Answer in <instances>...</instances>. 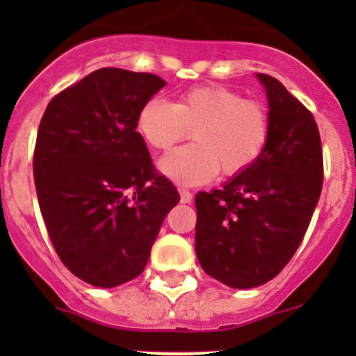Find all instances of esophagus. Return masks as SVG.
<instances>
[{
    "instance_id": "1",
    "label": "esophagus",
    "mask_w": 356,
    "mask_h": 356,
    "mask_svg": "<svg viewBox=\"0 0 356 356\" xmlns=\"http://www.w3.org/2000/svg\"><path fill=\"white\" fill-rule=\"evenodd\" d=\"M179 195H181V201H182V203H191L193 195H191V193L188 191V189L179 188Z\"/></svg>"
}]
</instances>
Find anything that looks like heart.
<instances>
[{
    "instance_id": "b5f03b06",
    "label": "heart",
    "mask_w": 356,
    "mask_h": 356,
    "mask_svg": "<svg viewBox=\"0 0 356 356\" xmlns=\"http://www.w3.org/2000/svg\"><path fill=\"white\" fill-rule=\"evenodd\" d=\"M136 127L158 152L184 141L193 131L195 145L160 160V170L177 184L200 186L217 177H236L253 167L270 138V115L257 99L220 84L186 89L170 103L153 96L139 108Z\"/></svg>"
}]
</instances>
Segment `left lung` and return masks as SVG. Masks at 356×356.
I'll return each mask as SVG.
<instances>
[{"mask_svg": "<svg viewBox=\"0 0 356 356\" xmlns=\"http://www.w3.org/2000/svg\"><path fill=\"white\" fill-rule=\"evenodd\" d=\"M270 138L260 160L220 189L195 198L196 257L204 272L234 289L274 279L296 253L324 181L314 115L270 75Z\"/></svg>", "mask_w": 356, "mask_h": 356, "instance_id": "8db88e82", "label": "left lung"}]
</instances>
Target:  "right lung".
<instances>
[{
	"label": "right lung",
	"mask_w": 356,
	"mask_h": 356,
	"mask_svg": "<svg viewBox=\"0 0 356 356\" xmlns=\"http://www.w3.org/2000/svg\"><path fill=\"white\" fill-rule=\"evenodd\" d=\"M167 82L99 68L46 106L34 149L39 208L63 265L115 288L145 270L163 218L179 203L136 131L139 108Z\"/></svg>",
	"instance_id": "obj_1"
}]
</instances>
